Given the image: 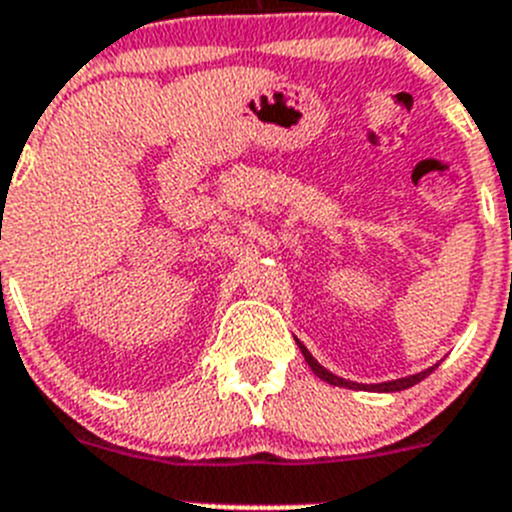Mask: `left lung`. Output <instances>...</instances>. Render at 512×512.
Segmentation results:
<instances>
[{"mask_svg":"<svg viewBox=\"0 0 512 512\" xmlns=\"http://www.w3.org/2000/svg\"><path fill=\"white\" fill-rule=\"evenodd\" d=\"M297 346H300V351H302V356H305L307 366H310L312 372L318 374V377L323 379V382L333 384V387H348V390H354V387H364V384L348 382V379H341V377H336V374H330L328 369H325V366H320L318 361L312 359V354H310V351H307L305 346H302L300 341H297ZM433 369H436V366H431V369H425V372H420V374H410V377L392 379V382H382V384H369V387H372V390H377V392H400V390H408V387H413V384H418L420 379H425V377H428V374H431Z\"/></svg>","mask_w":512,"mask_h":512,"instance_id":"obj_1","label":"left lung"}]
</instances>
